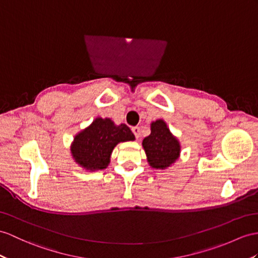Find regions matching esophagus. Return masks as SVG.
Wrapping results in <instances>:
<instances>
[{
  "label": "esophagus",
  "instance_id": "34e87169",
  "mask_svg": "<svg viewBox=\"0 0 258 258\" xmlns=\"http://www.w3.org/2000/svg\"><path fill=\"white\" fill-rule=\"evenodd\" d=\"M131 130H133V133L135 134V136H136L137 139H139V138H140V128L138 127V125H136V127H133V128H131Z\"/></svg>",
  "mask_w": 258,
  "mask_h": 258
}]
</instances>
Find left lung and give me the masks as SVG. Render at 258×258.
I'll return each mask as SVG.
<instances>
[{"instance_id":"left-lung-1","label":"left lung","mask_w":258,"mask_h":258,"mask_svg":"<svg viewBox=\"0 0 258 258\" xmlns=\"http://www.w3.org/2000/svg\"><path fill=\"white\" fill-rule=\"evenodd\" d=\"M149 165L154 169H166L180 155V143L163 119L151 122V134L142 141Z\"/></svg>"}]
</instances>
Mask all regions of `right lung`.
<instances>
[{"label": "right lung", "instance_id": "obj_1", "mask_svg": "<svg viewBox=\"0 0 258 258\" xmlns=\"http://www.w3.org/2000/svg\"><path fill=\"white\" fill-rule=\"evenodd\" d=\"M133 131L127 124H116L110 118L94 119L93 122L75 135L71 144V155L83 169L90 172L105 169L118 143L134 141Z\"/></svg>", "mask_w": 258, "mask_h": 258}]
</instances>
